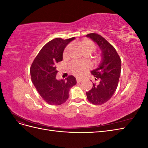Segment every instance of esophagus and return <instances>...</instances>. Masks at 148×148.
<instances>
[{
    "label": "esophagus",
    "instance_id": "esophagus-1",
    "mask_svg": "<svg viewBox=\"0 0 148 148\" xmlns=\"http://www.w3.org/2000/svg\"><path fill=\"white\" fill-rule=\"evenodd\" d=\"M82 79H80V78H77V83H80L81 82H82Z\"/></svg>",
    "mask_w": 148,
    "mask_h": 148
}]
</instances>
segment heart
I'll return each instance as SVG.
<instances>
[{"mask_svg":"<svg viewBox=\"0 0 148 148\" xmlns=\"http://www.w3.org/2000/svg\"><path fill=\"white\" fill-rule=\"evenodd\" d=\"M78 46L84 53L88 54L95 50L96 44L89 39H84L78 42ZM71 51V46L68 45L64 49L63 52L64 57H66ZM91 69V65L88 62H73L70 65V70L73 75L77 77H82L88 70Z\"/></svg>","mask_w":148,"mask_h":148,"instance_id":"b5f03b06","label":"heart"}]
</instances>
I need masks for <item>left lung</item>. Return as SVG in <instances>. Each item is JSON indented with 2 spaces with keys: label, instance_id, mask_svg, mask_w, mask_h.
Here are the masks:
<instances>
[{
  "label": "left lung",
  "instance_id": "1",
  "mask_svg": "<svg viewBox=\"0 0 148 148\" xmlns=\"http://www.w3.org/2000/svg\"><path fill=\"white\" fill-rule=\"evenodd\" d=\"M96 42L102 51V62L99 68L91 71L97 83H92L90 91L86 92L88 100L94 105H101L108 101L118 86L121 73V59L114 46L97 33L86 35Z\"/></svg>",
  "mask_w": 148,
  "mask_h": 148
}]
</instances>
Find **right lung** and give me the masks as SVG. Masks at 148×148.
<instances>
[{
  "mask_svg": "<svg viewBox=\"0 0 148 148\" xmlns=\"http://www.w3.org/2000/svg\"><path fill=\"white\" fill-rule=\"evenodd\" d=\"M74 39L57 38L51 40L41 49L31 66L32 82L40 96L50 105L64 104L69 99L70 88L77 84L72 75L64 80L56 79V65L62 61L65 47Z\"/></svg>",
  "mask_w": 148,
  "mask_h": 148,
  "instance_id": "1",
  "label": "right lung"
}]
</instances>
